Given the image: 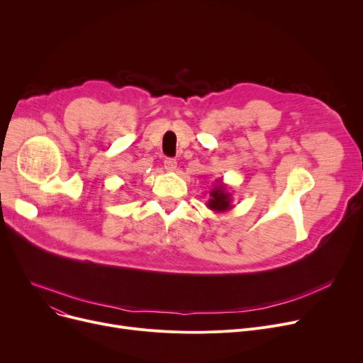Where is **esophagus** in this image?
Returning a JSON list of instances; mask_svg holds the SVG:
<instances>
[{
	"instance_id": "obj_1",
	"label": "esophagus",
	"mask_w": 363,
	"mask_h": 363,
	"mask_svg": "<svg viewBox=\"0 0 363 363\" xmlns=\"http://www.w3.org/2000/svg\"><path fill=\"white\" fill-rule=\"evenodd\" d=\"M164 169L167 170V172H174L175 169H177V160L175 159H164Z\"/></svg>"
}]
</instances>
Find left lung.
Instances as JSON below:
<instances>
[{
  "instance_id": "left-lung-1",
  "label": "left lung",
  "mask_w": 363,
  "mask_h": 363,
  "mask_svg": "<svg viewBox=\"0 0 363 363\" xmlns=\"http://www.w3.org/2000/svg\"><path fill=\"white\" fill-rule=\"evenodd\" d=\"M207 207L218 213H223L233 208V194L230 193V186L223 184L222 179H216V182L213 184Z\"/></svg>"
}]
</instances>
